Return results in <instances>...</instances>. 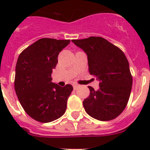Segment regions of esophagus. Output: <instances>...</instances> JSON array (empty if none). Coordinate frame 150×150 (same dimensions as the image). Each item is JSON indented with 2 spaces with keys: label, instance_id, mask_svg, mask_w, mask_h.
<instances>
[{
  "label": "esophagus",
  "instance_id": "1",
  "mask_svg": "<svg viewBox=\"0 0 150 150\" xmlns=\"http://www.w3.org/2000/svg\"><path fill=\"white\" fill-rule=\"evenodd\" d=\"M73 87H74V90H76V88H78V85L77 84H74V85H73Z\"/></svg>",
  "mask_w": 150,
  "mask_h": 150
}]
</instances>
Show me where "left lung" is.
<instances>
[{
    "label": "left lung",
    "instance_id": "left-lung-1",
    "mask_svg": "<svg viewBox=\"0 0 150 150\" xmlns=\"http://www.w3.org/2000/svg\"><path fill=\"white\" fill-rule=\"evenodd\" d=\"M72 42L87 54L89 74L100 81L98 90L88 86L90 95L83 102L85 110L100 121L114 120L127 106L132 91V76L126 56L100 37Z\"/></svg>",
    "mask_w": 150,
    "mask_h": 150
}]
</instances>
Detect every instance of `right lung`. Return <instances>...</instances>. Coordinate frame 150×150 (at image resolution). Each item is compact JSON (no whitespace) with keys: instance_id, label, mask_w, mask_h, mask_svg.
<instances>
[{"instance_id":"obj_1","label":"right lung","mask_w":150,"mask_h":150,"mask_svg":"<svg viewBox=\"0 0 150 150\" xmlns=\"http://www.w3.org/2000/svg\"><path fill=\"white\" fill-rule=\"evenodd\" d=\"M70 40L42 38L21 52L16 66L14 86L18 99L29 116L50 122L63 116L73 86L52 83L51 74L59 54Z\"/></svg>"}]
</instances>
